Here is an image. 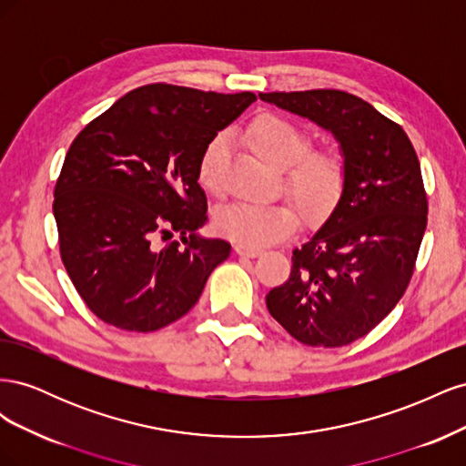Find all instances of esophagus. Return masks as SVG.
<instances>
[{"label":"esophagus","instance_id":"obj_1","mask_svg":"<svg viewBox=\"0 0 466 466\" xmlns=\"http://www.w3.org/2000/svg\"><path fill=\"white\" fill-rule=\"evenodd\" d=\"M235 252H237V255H241V257H247V258H255V257H260L264 250L258 248V247H248V245H243V243H237Z\"/></svg>","mask_w":466,"mask_h":466}]
</instances>
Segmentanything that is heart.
Instances as JSON below:
<instances>
[{
	"label": "heart",
	"instance_id": "obj_1",
	"mask_svg": "<svg viewBox=\"0 0 466 466\" xmlns=\"http://www.w3.org/2000/svg\"><path fill=\"white\" fill-rule=\"evenodd\" d=\"M245 142L257 157L281 168L286 192L307 218L324 216L340 200L350 175L348 155L340 146L307 147L309 134L301 126L270 110L248 122ZM225 155L228 139L223 134L211 137L200 153L198 182L209 194L221 190ZM298 209L289 202L233 204L218 211L214 228L235 243L266 247L284 241L298 228Z\"/></svg>",
	"mask_w": 466,
	"mask_h": 466
}]
</instances>
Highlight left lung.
I'll list each match as a JSON object with an SVG mask.
<instances>
[{"label":"left lung","instance_id":"left-lung-1","mask_svg":"<svg viewBox=\"0 0 466 466\" xmlns=\"http://www.w3.org/2000/svg\"><path fill=\"white\" fill-rule=\"evenodd\" d=\"M334 134L348 185L327 223L293 250L291 272L266 295L295 340L340 348L370 334L400 301L428 225L420 161L402 126L338 89L260 93Z\"/></svg>","mask_w":466,"mask_h":466}]
</instances>
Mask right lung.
<instances>
[{
	"label": "right lung",
	"mask_w": 466,
	"mask_h": 466,
	"mask_svg": "<svg viewBox=\"0 0 466 466\" xmlns=\"http://www.w3.org/2000/svg\"><path fill=\"white\" fill-rule=\"evenodd\" d=\"M257 101L151 83L91 120L54 188L60 257L106 324L153 332L185 317L231 245L196 235L208 221L200 153ZM173 232L180 242H171Z\"/></svg>",
	"instance_id": "obj_1"
}]
</instances>
